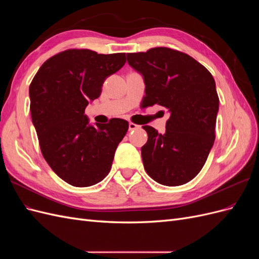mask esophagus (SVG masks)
I'll use <instances>...</instances> for the list:
<instances>
[{"instance_id":"34e87169","label":"esophagus","mask_w":259,"mask_h":259,"mask_svg":"<svg viewBox=\"0 0 259 259\" xmlns=\"http://www.w3.org/2000/svg\"><path fill=\"white\" fill-rule=\"evenodd\" d=\"M139 126L137 124H135V123H133V122H130V124H128V130L130 131H134V130H136V128H138Z\"/></svg>"}]
</instances>
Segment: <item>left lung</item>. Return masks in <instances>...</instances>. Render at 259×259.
Returning <instances> with one entry per match:
<instances>
[{
    "label": "left lung",
    "instance_id": "obj_1",
    "mask_svg": "<svg viewBox=\"0 0 259 259\" xmlns=\"http://www.w3.org/2000/svg\"><path fill=\"white\" fill-rule=\"evenodd\" d=\"M126 56L144 76L143 106L156 104L170 113L164 134L143 126L148 134L142 147L147 174L164 186L190 182L204 166L215 140L219 98L213 75L189 55L168 48Z\"/></svg>",
    "mask_w": 259,
    "mask_h": 259
}]
</instances>
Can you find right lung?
<instances>
[{"instance_id": "obj_1", "label": "right lung", "mask_w": 259, "mask_h": 259, "mask_svg": "<svg viewBox=\"0 0 259 259\" xmlns=\"http://www.w3.org/2000/svg\"><path fill=\"white\" fill-rule=\"evenodd\" d=\"M125 61V53L67 50L46 60L30 84V111L41 152L69 185L93 186L111 169L128 122L111 119L95 127L84 113L89 101L100 96L105 80Z\"/></svg>"}]
</instances>
